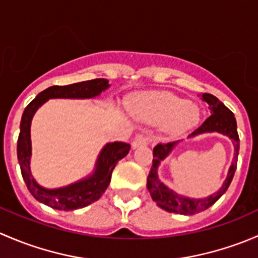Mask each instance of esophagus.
<instances>
[{
  "label": "esophagus",
  "mask_w": 258,
  "mask_h": 258,
  "mask_svg": "<svg viewBox=\"0 0 258 258\" xmlns=\"http://www.w3.org/2000/svg\"><path fill=\"white\" fill-rule=\"evenodd\" d=\"M148 142V137L145 135H137L132 141V148H136L141 145H146Z\"/></svg>",
  "instance_id": "esophagus-1"
}]
</instances>
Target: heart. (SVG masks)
I'll return each mask as SVG.
<instances>
[{"label":"heart","instance_id":"obj_1","mask_svg":"<svg viewBox=\"0 0 258 258\" xmlns=\"http://www.w3.org/2000/svg\"><path fill=\"white\" fill-rule=\"evenodd\" d=\"M134 112L147 122H165L166 131L182 132L199 122L200 110L171 93H151L137 97L132 103Z\"/></svg>","mask_w":258,"mask_h":258}]
</instances>
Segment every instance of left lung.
<instances>
[{
    "instance_id": "obj_1",
    "label": "left lung",
    "mask_w": 258,
    "mask_h": 258,
    "mask_svg": "<svg viewBox=\"0 0 258 258\" xmlns=\"http://www.w3.org/2000/svg\"><path fill=\"white\" fill-rule=\"evenodd\" d=\"M202 98L209 103V108L211 111V116L207 117L206 121L197 127L191 135V136H196V135L205 134V132H220V134L226 135L230 137L235 145V158L231 165L230 171H228V176L226 178L225 183L221 187L220 191L217 194L212 195V196L206 197V199H188V197H183L181 195L176 194L172 189H168L162 182L158 179L157 176V167L160 165L161 161L171 152L175 145L177 142H167V144H157L153 147V160H152V167H151L150 173L147 177V188L150 191L151 197L153 201L161 207V209L166 210L167 212L179 213V215H195V213L202 212V211L207 210L209 207L212 206L226 191H227L228 186L232 182L233 175H235L236 167H237V156L238 151H240V139H238L237 134V123H236L235 114L231 112L217 97H215L211 93H204Z\"/></svg>"
}]
</instances>
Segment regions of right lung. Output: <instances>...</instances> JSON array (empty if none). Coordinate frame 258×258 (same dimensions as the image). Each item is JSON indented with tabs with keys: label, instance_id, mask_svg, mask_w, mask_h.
I'll use <instances>...</instances> for the list:
<instances>
[{
	"label": "right lung",
	"instance_id": "right-lung-1",
	"mask_svg": "<svg viewBox=\"0 0 258 258\" xmlns=\"http://www.w3.org/2000/svg\"><path fill=\"white\" fill-rule=\"evenodd\" d=\"M106 79H95L83 82L72 83L67 86H51L41 93L35 100L31 101L25 108L20 124V135L17 141V157L20 162L21 173L25 179L26 186L37 201L47 205L54 210L71 211L82 209L92 202L97 201L111 182L113 168L117 162L130 152L131 146L126 142H112L107 144L98 156L96 171L92 176L82 181L57 189H47L41 187L30 171L31 140L30 127L31 119L37 108L49 98H91L100 95L108 87Z\"/></svg>",
	"mask_w": 258,
	"mask_h": 258
}]
</instances>
